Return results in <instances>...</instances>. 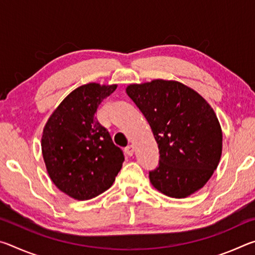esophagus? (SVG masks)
I'll return each mask as SVG.
<instances>
[{
  "mask_svg": "<svg viewBox=\"0 0 255 255\" xmlns=\"http://www.w3.org/2000/svg\"><path fill=\"white\" fill-rule=\"evenodd\" d=\"M133 152H135V147H133V145H128L126 148H125V153H126L128 156H132Z\"/></svg>",
  "mask_w": 255,
  "mask_h": 255,
  "instance_id": "1",
  "label": "esophagus"
}]
</instances>
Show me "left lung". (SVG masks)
<instances>
[{"label": "left lung", "instance_id": "left-lung-1", "mask_svg": "<svg viewBox=\"0 0 255 255\" xmlns=\"http://www.w3.org/2000/svg\"><path fill=\"white\" fill-rule=\"evenodd\" d=\"M147 119L159 149V165L149 172L153 187L176 199L208 182L223 150V131L210 105L178 81L153 80L126 88Z\"/></svg>", "mask_w": 255, "mask_h": 255}]
</instances>
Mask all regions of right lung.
I'll return each instance as SVG.
<instances>
[{
    "label": "right lung",
    "instance_id": "obj_1",
    "mask_svg": "<svg viewBox=\"0 0 255 255\" xmlns=\"http://www.w3.org/2000/svg\"><path fill=\"white\" fill-rule=\"evenodd\" d=\"M117 84L88 83L76 88L47 120L41 152L50 180L75 200L101 195L115 182L125 161L96 112Z\"/></svg>",
    "mask_w": 255,
    "mask_h": 255
}]
</instances>
